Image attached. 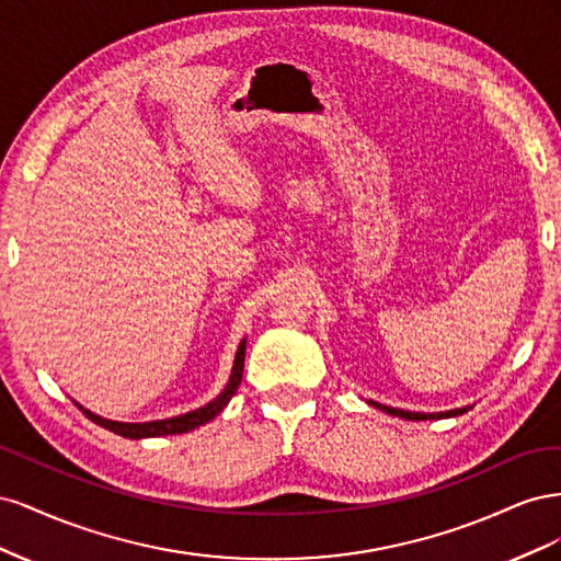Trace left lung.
Returning <instances> with one entry per match:
<instances>
[{"label": "left lung", "instance_id": "1", "mask_svg": "<svg viewBox=\"0 0 561 561\" xmlns=\"http://www.w3.org/2000/svg\"><path fill=\"white\" fill-rule=\"evenodd\" d=\"M371 407H377V410L386 412V414H393V416H400V419H407V421H426V419H449V416H458L468 412L470 407H461V410H451V412H439V414H423V412H404V410H396V407H386V404H379L375 400H369Z\"/></svg>", "mask_w": 561, "mask_h": 561}]
</instances>
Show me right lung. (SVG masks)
Wrapping results in <instances>:
<instances>
[{
    "mask_svg": "<svg viewBox=\"0 0 561 561\" xmlns=\"http://www.w3.org/2000/svg\"><path fill=\"white\" fill-rule=\"evenodd\" d=\"M243 365H245V339L241 342L239 351H236V360H233V367H231V377H229V383L225 386L222 393H219L213 402L198 407V410L194 412H186V414H180V416H173V419H161V421H145V423H124V421H110V419H103L98 416L89 410H83V407L79 402H75L79 410L87 414L93 423H98V426H103L116 435L122 437H130V439H140V437H161V435H178V433H186V431H194L198 426H203V423L213 421L219 412L225 410V407L229 404V400L233 398L236 388H239L241 379H243Z\"/></svg>",
    "mask_w": 561,
    "mask_h": 561,
    "instance_id": "obj_1",
    "label": "right lung"
}]
</instances>
